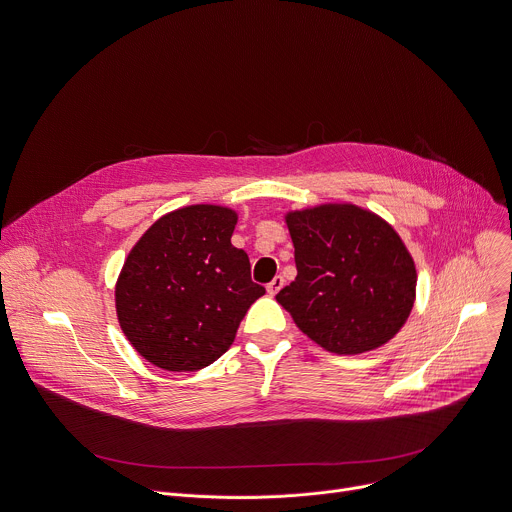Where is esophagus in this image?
Here are the masks:
<instances>
[{"instance_id": "1", "label": "esophagus", "mask_w": 512, "mask_h": 512, "mask_svg": "<svg viewBox=\"0 0 512 512\" xmlns=\"http://www.w3.org/2000/svg\"><path fill=\"white\" fill-rule=\"evenodd\" d=\"M282 285H285V278H282V276H274V278H272V282H268V285H266L268 295H270V297H274V295L282 289Z\"/></svg>"}]
</instances>
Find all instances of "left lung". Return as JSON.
<instances>
[{
    "instance_id": "obj_1",
    "label": "left lung",
    "mask_w": 512,
    "mask_h": 512,
    "mask_svg": "<svg viewBox=\"0 0 512 512\" xmlns=\"http://www.w3.org/2000/svg\"><path fill=\"white\" fill-rule=\"evenodd\" d=\"M297 278L276 295L323 350L356 356L384 346L407 323L417 268L394 227L354 203L285 213Z\"/></svg>"
}]
</instances>
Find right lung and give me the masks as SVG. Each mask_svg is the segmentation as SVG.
Segmentation results:
<instances>
[{
    "mask_svg": "<svg viewBox=\"0 0 512 512\" xmlns=\"http://www.w3.org/2000/svg\"><path fill=\"white\" fill-rule=\"evenodd\" d=\"M238 213L199 203L158 217L130 250L116 282V313L132 348L156 368L195 372L234 344L266 291L232 246Z\"/></svg>",
    "mask_w": 512,
    "mask_h": 512,
    "instance_id": "right-lung-1",
    "label": "right lung"
}]
</instances>
